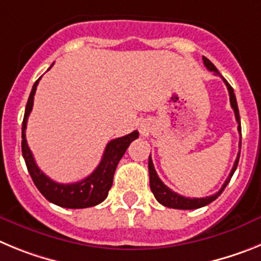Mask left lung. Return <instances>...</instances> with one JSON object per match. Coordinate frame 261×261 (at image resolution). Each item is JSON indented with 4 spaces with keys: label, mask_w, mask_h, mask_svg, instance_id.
I'll return each instance as SVG.
<instances>
[{
    "label": "left lung",
    "mask_w": 261,
    "mask_h": 261,
    "mask_svg": "<svg viewBox=\"0 0 261 261\" xmlns=\"http://www.w3.org/2000/svg\"><path fill=\"white\" fill-rule=\"evenodd\" d=\"M202 61H204V65L206 66V69H208V70L214 71L217 75H220V77L222 78L223 82H225V85H226V87H227V90H229L230 105H231V108L234 110L235 119H237V123H238V132H239V135L242 136L241 117H239V110H238V105H237V98H235L234 90H232V87L230 86L229 82H227V81H226L225 78L220 74V71L217 70V68L213 65V64H212L211 60H208L206 57H202ZM241 145H242V137H241V142H239V146H241ZM239 155H241V151L238 153V156H237V159H235L234 166H232V168H231V172H230V175L227 176V179H226V181L223 183V186L221 187V190L218 191L217 193H214V195L208 196V197H200V199L184 197V196L179 195V193H176V192H174L172 190H170V188H168V187L166 186V184L163 183L161 179H159V176L156 175L155 168H154L153 161H151V158L149 156V176H150L151 192L154 193V197L156 199V201H158L159 204H162V205H165V206H167V208L184 209V211H187V209L201 208V206H205V205H208V204H211L212 201H214V200H216L217 197H218V196L223 192V190L226 188V186L229 184L232 174H234L235 170H237V167H238Z\"/></svg>",
    "instance_id": "left-lung-1"
}]
</instances>
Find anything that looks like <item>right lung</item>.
<instances>
[{"label": "right lung", "mask_w": 261, "mask_h": 261, "mask_svg": "<svg viewBox=\"0 0 261 261\" xmlns=\"http://www.w3.org/2000/svg\"><path fill=\"white\" fill-rule=\"evenodd\" d=\"M52 65H50V68H52ZM40 78L32 86L22 123V154L24 162H26L27 170H29L32 180L35 183L36 188L40 191L41 195L44 196L48 201L62 206V208L70 209L95 206V205L105 201L106 197H107L108 191L111 190L112 181H114V174L117 167V163L120 162V159L124 155L130 142L135 141L138 137V132L133 130L132 133H129L124 137L115 138V140L108 142L98 167L89 176L85 177L84 180L71 184H61L53 181L38 167L26 140L27 120H29L30 112L32 111L34 95H35L36 87H38Z\"/></svg>", "instance_id": "1"}]
</instances>
